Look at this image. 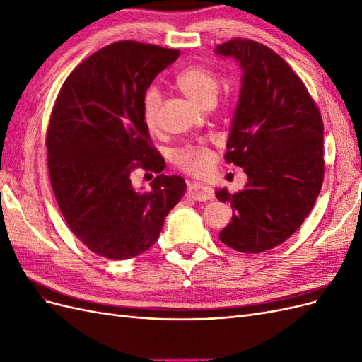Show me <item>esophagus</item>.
Instances as JSON below:
<instances>
[{"label":"esophagus","instance_id":"esophagus-1","mask_svg":"<svg viewBox=\"0 0 362 362\" xmlns=\"http://www.w3.org/2000/svg\"><path fill=\"white\" fill-rule=\"evenodd\" d=\"M187 196L194 201H210L214 198V192L201 182H193L189 185Z\"/></svg>","mask_w":362,"mask_h":362}]
</instances>
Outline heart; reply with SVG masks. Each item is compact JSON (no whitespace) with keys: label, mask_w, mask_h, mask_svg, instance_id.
<instances>
[{"label":"heart","mask_w":362,"mask_h":362,"mask_svg":"<svg viewBox=\"0 0 362 362\" xmlns=\"http://www.w3.org/2000/svg\"><path fill=\"white\" fill-rule=\"evenodd\" d=\"M177 86L196 104L204 105L210 101H216L221 80L217 74L202 66L193 64L182 69L177 78ZM161 105V93L157 87H151L145 95L144 101V119L149 129H156L158 125V112ZM175 163L177 166L187 173H204L210 166V151L205 146H185L175 152Z\"/></svg>","instance_id":"b5f03b06"}]
</instances>
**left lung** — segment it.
<instances>
[{"label": "left lung", "instance_id": "8db88e82", "mask_svg": "<svg viewBox=\"0 0 362 362\" xmlns=\"http://www.w3.org/2000/svg\"><path fill=\"white\" fill-rule=\"evenodd\" d=\"M216 54L234 57L242 90L225 160L243 168V190H216L233 206L218 238L243 254L286 242L311 213L325 177L323 120L303 81L275 51L250 39H233Z\"/></svg>", "mask_w": 362, "mask_h": 362}]
</instances>
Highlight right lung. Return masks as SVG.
Masks as SVG:
<instances>
[{"instance_id":"right-lung-1","label":"right lung","mask_w":362,"mask_h":362,"mask_svg":"<svg viewBox=\"0 0 362 362\" xmlns=\"http://www.w3.org/2000/svg\"><path fill=\"white\" fill-rule=\"evenodd\" d=\"M178 57V49L116 42L80 63L59 92L47 131L49 180L71 231L96 255L144 254L187 189L161 173L166 163L144 119L148 87ZM139 167L159 173L149 192L130 184Z\"/></svg>"}]
</instances>
